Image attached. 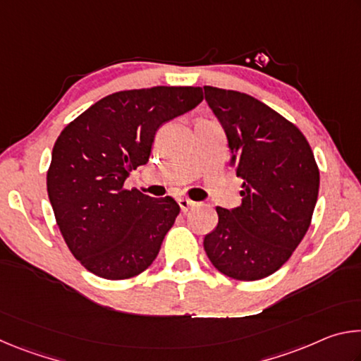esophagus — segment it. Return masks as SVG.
<instances>
[{"label": "esophagus", "mask_w": 361, "mask_h": 361, "mask_svg": "<svg viewBox=\"0 0 361 361\" xmlns=\"http://www.w3.org/2000/svg\"><path fill=\"white\" fill-rule=\"evenodd\" d=\"M178 205H180L181 212H188V210L191 209V207L194 205V202H192V200L186 199V197H180V199H178Z\"/></svg>", "instance_id": "obj_1"}]
</instances>
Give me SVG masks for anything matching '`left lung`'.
Listing matches in <instances>:
<instances>
[{
    "instance_id": "1",
    "label": "left lung",
    "mask_w": 361,
    "mask_h": 361,
    "mask_svg": "<svg viewBox=\"0 0 361 361\" xmlns=\"http://www.w3.org/2000/svg\"><path fill=\"white\" fill-rule=\"evenodd\" d=\"M204 94L228 138L229 166L243 180L242 205L216 209L205 253L231 279H264L288 261L309 229L319 167L298 127L262 102L210 85Z\"/></svg>"
}]
</instances>
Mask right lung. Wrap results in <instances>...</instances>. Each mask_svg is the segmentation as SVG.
Returning <instances> with one entry per match:
<instances>
[{
    "label": "right lung",
    "instance_id": "right-lung-1",
    "mask_svg": "<svg viewBox=\"0 0 361 361\" xmlns=\"http://www.w3.org/2000/svg\"><path fill=\"white\" fill-rule=\"evenodd\" d=\"M202 100L200 87L122 90L85 109L60 133L47 194L66 245L87 271L122 280L156 259L180 207L169 195L127 191L124 181L148 162L159 127Z\"/></svg>",
    "mask_w": 361,
    "mask_h": 361
}]
</instances>
